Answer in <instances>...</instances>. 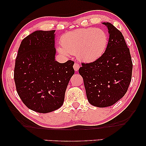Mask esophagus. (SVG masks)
Wrapping results in <instances>:
<instances>
[{
    "mask_svg": "<svg viewBox=\"0 0 146 146\" xmlns=\"http://www.w3.org/2000/svg\"><path fill=\"white\" fill-rule=\"evenodd\" d=\"M74 69L75 71H78V70L79 68H80V64L78 63H74V64L73 66Z\"/></svg>",
    "mask_w": 146,
    "mask_h": 146,
    "instance_id": "1",
    "label": "esophagus"
}]
</instances>
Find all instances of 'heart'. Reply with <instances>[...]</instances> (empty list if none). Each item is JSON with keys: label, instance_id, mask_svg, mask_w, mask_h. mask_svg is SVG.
<instances>
[{"label": "heart", "instance_id": "1", "mask_svg": "<svg viewBox=\"0 0 146 146\" xmlns=\"http://www.w3.org/2000/svg\"><path fill=\"white\" fill-rule=\"evenodd\" d=\"M108 37L100 29L88 28L68 32L61 37L57 49L61 54L78 55L80 60L92 62L100 58L106 50Z\"/></svg>", "mask_w": 146, "mask_h": 146}]
</instances>
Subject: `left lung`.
Instances as JSON below:
<instances>
[{
    "label": "left lung",
    "instance_id": "left-lung-1",
    "mask_svg": "<svg viewBox=\"0 0 146 146\" xmlns=\"http://www.w3.org/2000/svg\"><path fill=\"white\" fill-rule=\"evenodd\" d=\"M109 40L105 52L91 63H82L79 74L89 103L99 108L108 107L119 100L128 89L132 74L129 50L122 34L110 23Z\"/></svg>",
    "mask_w": 146,
    "mask_h": 146
}]
</instances>
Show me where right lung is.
Listing matches in <instances>:
<instances>
[{"instance_id": "right-lung-1", "label": "right lung", "mask_w": 146, "mask_h": 146, "mask_svg": "<svg viewBox=\"0 0 146 146\" xmlns=\"http://www.w3.org/2000/svg\"><path fill=\"white\" fill-rule=\"evenodd\" d=\"M55 31H36L21 42L14 79L23 102L32 110L48 113L58 109L74 74V62L55 60Z\"/></svg>"}]
</instances>
